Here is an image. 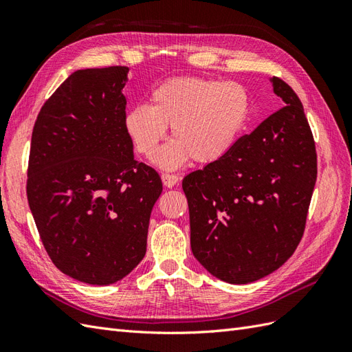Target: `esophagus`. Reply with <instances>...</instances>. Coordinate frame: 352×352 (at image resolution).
Segmentation results:
<instances>
[{
  "instance_id": "esophagus-1",
  "label": "esophagus",
  "mask_w": 352,
  "mask_h": 352,
  "mask_svg": "<svg viewBox=\"0 0 352 352\" xmlns=\"http://www.w3.org/2000/svg\"><path fill=\"white\" fill-rule=\"evenodd\" d=\"M162 180H163V185L166 188H173L179 182V176L173 175V173H163Z\"/></svg>"
}]
</instances>
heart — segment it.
I'll use <instances>...</instances> for the list:
<instances>
[{"label":"heart","instance_id":"1","mask_svg":"<svg viewBox=\"0 0 352 352\" xmlns=\"http://www.w3.org/2000/svg\"><path fill=\"white\" fill-rule=\"evenodd\" d=\"M251 109L250 94L238 82L207 78H179L160 85L151 105H135L123 119L124 131L142 157L153 160L172 127V142L158 163L175 168L190 158L211 164L236 144Z\"/></svg>","mask_w":352,"mask_h":352}]
</instances>
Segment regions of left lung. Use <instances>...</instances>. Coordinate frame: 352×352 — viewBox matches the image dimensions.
Listing matches in <instances>:
<instances>
[{
	"label": "left lung",
	"mask_w": 352,
	"mask_h": 352,
	"mask_svg": "<svg viewBox=\"0 0 352 352\" xmlns=\"http://www.w3.org/2000/svg\"><path fill=\"white\" fill-rule=\"evenodd\" d=\"M272 83L285 107L182 182L194 257L228 283L258 280L295 252L317 179L301 100L280 78Z\"/></svg>",
	"instance_id": "left-lung-1"
}]
</instances>
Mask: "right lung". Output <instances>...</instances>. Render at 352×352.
I'll return each mask as SVG.
<instances>
[{
	"mask_svg": "<svg viewBox=\"0 0 352 352\" xmlns=\"http://www.w3.org/2000/svg\"><path fill=\"white\" fill-rule=\"evenodd\" d=\"M127 67L78 70L44 102L32 132L26 194L56 267L89 285L129 274L146 251L160 175L124 131Z\"/></svg>",
	"mask_w": 352,
	"mask_h": 352,
	"instance_id": "add662e5",
	"label": "right lung"
}]
</instances>
